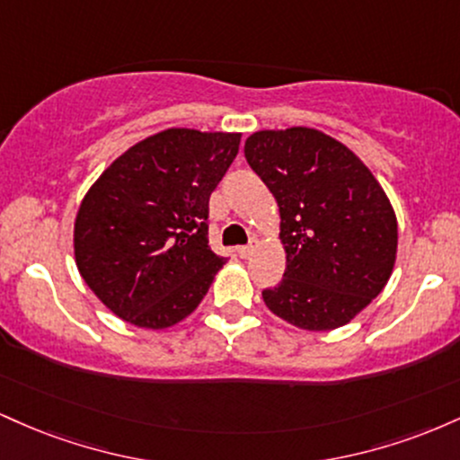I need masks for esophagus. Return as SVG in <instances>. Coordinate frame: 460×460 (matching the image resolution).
<instances>
[{
  "label": "esophagus",
  "instance_id": "1",
  "mask_svg": "<svg viewBox=\"0 0 460 460\" xmlns=\"http://www.w3.org/2000/svg\"><path fill=\"white\" fill-rule=\"evenodd\" d=\"M255 248H257V240H251L246 246H237V255H240L242 260H246V257L252 255V251H255Z\"/></svg>",
  "mask_w": 460,
  "mask_h": 460
}]
</instances>
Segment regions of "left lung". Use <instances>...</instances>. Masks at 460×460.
Listing matches in <instances>:
<instances>
[{"instance_id":"obj_1","label":"left lung","mask_w":460,"mask_h":460,"mask_svg":"<svg viewBox=\"0 0 460 460\" xmlns=\"http://www.w3.org/2000/svg\"><path fill=\"white\" fill-rule=\"evenodd\" d=\"M244 155L277 199L288 255L263 303L298 329L344 326L392 277L398 223L387 194L355 153L318 129L257 131Z\"/></svg>"}]
</instances>
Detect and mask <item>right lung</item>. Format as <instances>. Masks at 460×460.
Masks as SVG:
<instances>
[{"mask_svg": "<svg viewBox=\"0 0 460 460\" xmlns=\"http://www.w3.org/2000/svg\"><path fill=\"white\" fill-rule=\"evenodd\" d=\"M237 146L240 134L160 131L88 190L75 218V261L119 318L166 329L199 307L225 263L209 248V197Z\"/></svg>", "mask_w": 460, "mask_h": 460, "instance_id": "add662e5", "label": "right lung"}]
</instances>
